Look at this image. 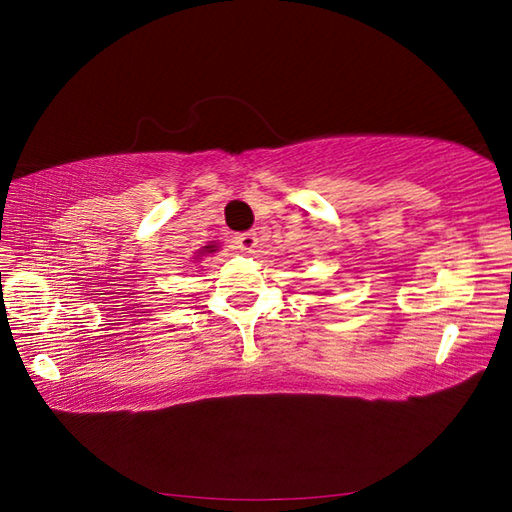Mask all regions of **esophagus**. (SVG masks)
<instances>
[{
	"label": "esophagus",
	"instance_id": "1",
	"mask_svg": "<svg viewBox=\"0 0 512 512\" xmlns=\"http://www.w3.org/2000/svg\"><path fill=\"white\" fill-rule=\"evenodd\" d=\"M233 242L237 244V248H242V250H246V253H250V250H253V248L257 246V233H253V231L237 233V235L233 237Z\"/></svg>",
	"mask_w": 512,
	"mask_h": 512
}]
</instances>
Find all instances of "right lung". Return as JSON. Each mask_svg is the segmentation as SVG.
<instances>
[{"label": "right lung", "mask_w": 512, "mask_h": 512, "mask_svg": "<svg viewBox=\"0 0 512 512\" xmlns=\"http://www.w3.org/2000/svg\"><path fill=\"white\" fill-rule=\"evenodd\" d=\"M215 250V246H206V253H213Z\"/></svg>", "instance_id": "obj_1"}]
</instances>
